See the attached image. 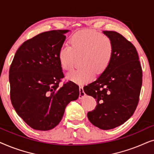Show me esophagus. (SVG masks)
<instances>
[{"label":"esophagus","instance_id":"34e87169","mask_svg":"<svg viewBox=\"0 0 154 154\" xmlns=\"http://www.w3.org/2000/svg\"><path fill=\"white\" fill-rule=\"evenodd\" d=\"M79 90H80V94H79V99H82L85 96V92H84L83 90V86H80L79 87Z\"/></svg>","mask_w":154,"mask_h":154}]
</instances>
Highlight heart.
Listing matches in <instances>:
<instances>
[{
	"label": "heart",
	"mask_w": 154,
	"mask_h": 154,
	"mask_svg": "<svg viewBox=\"0 0 154 154\" xmlns=\"http://www.w3.org/2000/svg\"><path fill=\"white\" fill-rule=\"evenodd\" d=\"M70 46H62L58 58L62 68L71 71L77 57H81V68L66 75V78L79 85L91 81L95 75L101 74L112 62L114 48L110 38L92 29L77 31L69 38Z\"/></svg>",
	"instance_id": "obj_1"
}]
</instances>
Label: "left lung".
Returning a JSON list of instances; mask_svg holds the SVG:
<instances>
[{"instance_id": "left-lung-1", "label": "left lung", "mask_w": 154, "mask_h": 154, "mask_svg": "<svg viewBox=\"0 0 154 154\" xmlns=\"http://www.w3.org/2000/svg\"><path fill=\"white\" fill-rule=\"evenodd\" d=\"M103 33L113 44L112 62L83 90L97 103L95 109L88 113V119L94 126L106 130L122 125L133 115L140 99L142 70L133 44L116 31Z\"/></svg>"}]
</instances>
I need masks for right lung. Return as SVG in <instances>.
Instances as JSON below:
<instances>
[{
	"label": "right lung",
	"instance_id": "right-lung-1",
	"mask_svg": "<svg viewBox=\"0 0 154 154\" xmlns=\"http://www.w3.org/2000/svg\"><path fill=\"white\" fill-rule=\"evenodd\" d=\"M69 30L39 33L17 50L9 71L10 100L17 114L36 130H51L60 123L65 108L80 94L79 85L64 78L59 50Z\"/></svg>",
	"mask_w": 154,
	"mask_h": 154
}]
</instances>
